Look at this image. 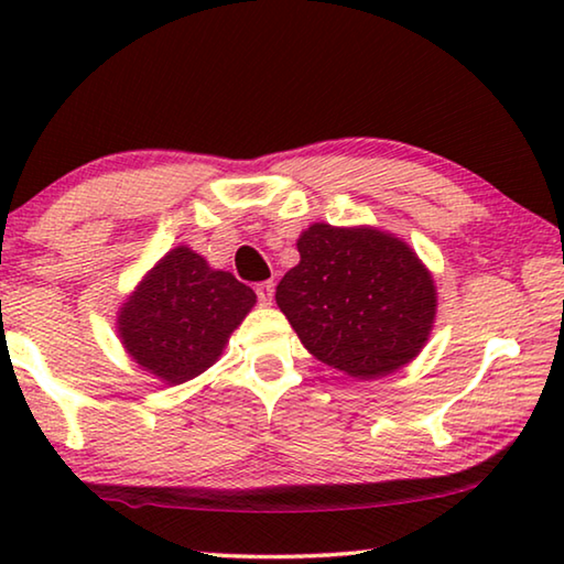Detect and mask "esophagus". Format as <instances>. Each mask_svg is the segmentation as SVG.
Instances as JSON below:
<instances>
[{"label":"esophagus","instance_id":"1","mask_svg":"<svg viewBox=\"0 0 564 564\" xmlns=\"http://www.w3.org/2000/svg\"><path fill=\"white\" fill-rule=\"evenodd\" d=\"M273 291H275L273 281H261L259 285H256V295H259V301L263 305H269L273 301Z\"/></svg>","mask_w":564,"mask_h":564}]
</instances>
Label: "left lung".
I'll return each mask as SVG.
<instances>
[{"mask_svg": "<svg viewBox=\"0 0 564 564\" xmlns=\"http://www.w3.org/2000/svg\"><path fill=\"white\" fill-rule=\"evenodd\" d=\"M299 253L275 303L313 356L352 378L386 376L417 356L437 303L433 275L403 241L313 224Z\"/></svg>", "mask_w": 564, "mask_h": 564, "instance_id": "1", "label": "left lung"}]
</instances>
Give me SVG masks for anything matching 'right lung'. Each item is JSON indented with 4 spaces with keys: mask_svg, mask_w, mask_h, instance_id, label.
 Listing matches in <instances>:
<instances>
[{
    "mask_svg": "<svg viewBox=\"0 0 564 564\" xmlns=\"http://www.w3.org/2000/svg\"><path fill=\"white\" fill-rule=\"evenodd\" d=\"M253 303L256 293L236 275L212 271L178 246L123 303L119 336L141 368L178 386L214 366Z\"/></svg>",
    "mask_w": 564,
    "mask_h": 564,
    "instance_id": "add662e5",
    "label": "right lung"
}]
</instances>
